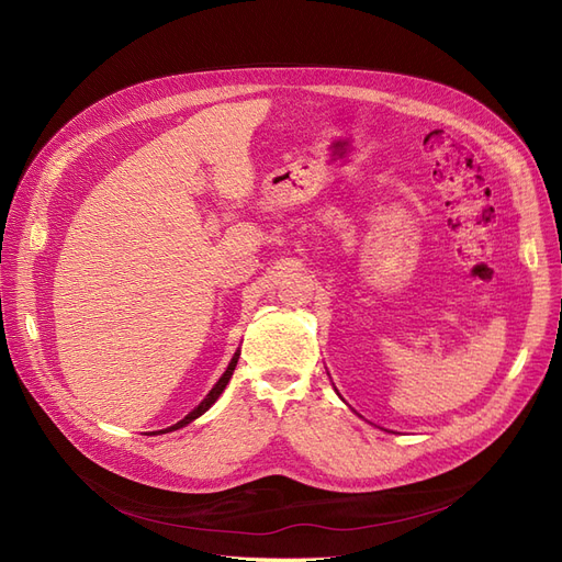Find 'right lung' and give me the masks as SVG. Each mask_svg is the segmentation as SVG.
Listing matches in <instances>:
<instances>
[{
	"instance_id": "right-lung-1",
	"label": "right lung",
	"mask_w": 562,
	"mask_h": 562,
	"mask_svg": "<svg viewBox=\"0 0 562 562\" xmlns=\"http://www.w3.org/2000/svg\"><path fill=\"white\" fill-rule=\"evenodd\" d=\"M238 357H240V352H235L233 355V359H231V364H228V369L224 371V375L220 378V383H216L212 390H210V394L205 396V400L201 402V404H198V408H193L189 415H187V418L184 420H179L177 425H172V427H168V429H162V431H172V429H179V427H184V425H189V423H193L195 418H201V415L216 402V400H220V394L224 392V387L228 385V380H231V375H233V371H235V364H238Z\"/></svg>"
}]
</instances>
